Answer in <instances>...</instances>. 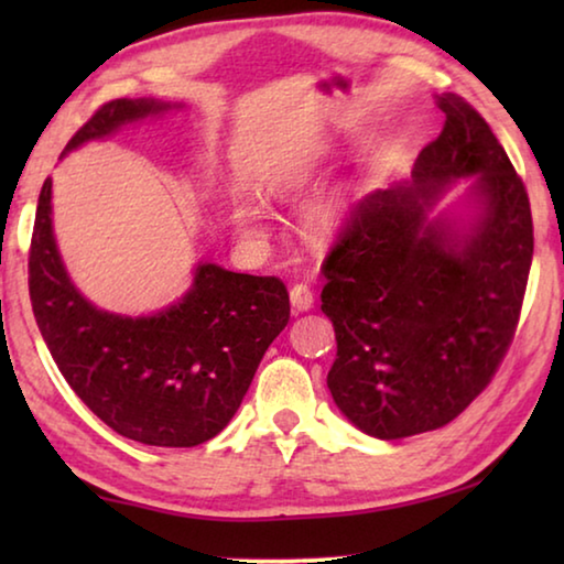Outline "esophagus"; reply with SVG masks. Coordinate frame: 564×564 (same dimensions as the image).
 Wrapping results in <instances>:
<instances>
[{
  "label": "esophagus",
  "instance_id": "1",
  "mask_svg": "<svg viewBox=\"0 0 564 564\" xmlns=\"http://www.w3.org/2000/svg\"><path fill=\"white\" fill-rule=\"evenodd\" d=\"M291 305L295 311H311L313 308V291L305 283H295L291 289Z\"/></svg>",
  "mask_w": 564,
  "mask_h": 564
}]
</instances>
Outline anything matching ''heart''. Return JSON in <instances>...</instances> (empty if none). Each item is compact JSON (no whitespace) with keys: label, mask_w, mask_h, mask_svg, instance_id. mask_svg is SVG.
I'll return each instance as SVG.
<instances>
[{"label":"heart","mask_w":564,"mask_h":564,"mask_svg":"<svg viewBox=\"0 0 564 564\" xmlns=\"http://www.w3.org/2000/svg\"><path fill=\"white\" fill-rule=\"evenodd\" d=\"M350 214V191L346 186L330 188L328 194L318 196L303 214V228L313 241H330L340 234L343 224ZM234 224L241 238L251 243L263 241L269 231H265L263 208L261 204L251 202V198H241L234 204Z\"/></svg>","instance_id":"obj_1"}]
</instances>
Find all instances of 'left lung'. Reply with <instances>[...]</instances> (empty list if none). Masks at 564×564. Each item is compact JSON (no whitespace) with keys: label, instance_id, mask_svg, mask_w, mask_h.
I'll return each mask as SVG.
<instances>
[{"label":"left lung","instance_id":"8db88e82","mask_svg":"<svg viewBox=\"0 0 564 564\" xmlns=\"http://www.w3.org/2000/svg\"><path fill=\"white\" fill-rule=\"evenodd\" d=\"M413 178L352 208L323 275L336 328L333 403L358 431L398 441L457 417L490 383L518 328L532 263L530 198L488 121L457 94ZM471 184L433 215L446 188Z\"/></svg>","mask_w":564,"mask_h":564}]
</instances>
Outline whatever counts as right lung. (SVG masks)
Instances as JSON below:
<instances>
[{
	"label": "right lung",
	"mask_w": 564,
	"mask_h": 564,
	"mask_svg": "<svg viewBox=\"0 0 564 564\" xmlns=\"http://www.w3.org/2000/svg\"><path fill=\"white\" fill-rule=\"evenodd\" d=\"M169 109L181 104L147 97L104 104L62 156ZM30 295L46 348L84 405L113 433L159 447H194L221 433L291 318L279 279L208 261L196 265L178 301L151 316L97 308L72 283L56 248L52 178L36 204Z\"/></svg>",
	"instance_id": "1"
}]
</instances>
